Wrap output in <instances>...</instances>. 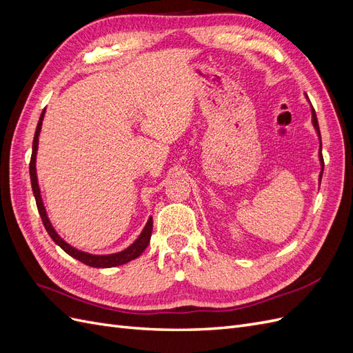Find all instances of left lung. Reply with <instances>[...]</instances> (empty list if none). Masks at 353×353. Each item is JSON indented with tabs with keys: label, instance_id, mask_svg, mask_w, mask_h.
Instances as JSON below:
<instances>
[{
	"label": "left lung",
	"instance_id": "1",
	"mask_svg": "<svg viewBox=\"0 0 353 353\" xmlns=\"http://www.w3.org/2000/svg\"><path fill=\"white\" fill-rule=\"evenodd\" d=\"M305 97H306V94H305ZM306 99H307V97H306ZM307 101H309V99H307ZM309 104H311V103H309ZM311 114H312V125H314V128H315L316 135H318V140H319V150H318V157H319V165H321V172H319V178H318V181H319V184H321V178H323V172H324L323 143H321V132H319V125H318V119H316V113H315V110H314V108H312V104H311Z\"/></svg>",
	"mask_w": 353,
	"mask_h": 353
}]
</instances>
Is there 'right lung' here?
I'll return each mask as SVG.
<instances>
[{
    "instance_id": "obj_1",
    "label": "right lung",
    "mask_w": 353,
    "mask_h": 353,
    "mask_svg": "<svg viewBox=\"0 0 353 353\" xmlns=\"http://www.w3.org/2000/svg\"><path fill=\"white\" fill-rule=\"evenodd\" d=\"M44 114H46V109L42 110V113H41L39 122H38L37 131H35V137H34V144H32V157H30V165H29V174H30L32 191H34V196H35V200H37V208H38V212H39V216L42 219V223H44L48 236L52 239V241H54L57 245H60V248L65 250L69 256H72V258L81 261L85 265L92 266V268H113V266H119V265H123V263H128V262L137 259L138 256H140L145 250L148 243H150L152 231H153V219L152 218H148L141 234L137 237V240L131 245H128L126 249H123L121 252L110 253V254H92V253L82 252L77 248H73V245H70L69 243L63 240L57 234V231L54 230V227L51 225V222H50L48 215H47L46 206H44V203H42L41 190H39L38 176H37L38 137H39L41 128H42V121H44Z\"/></svg>"
}]
</instances>
